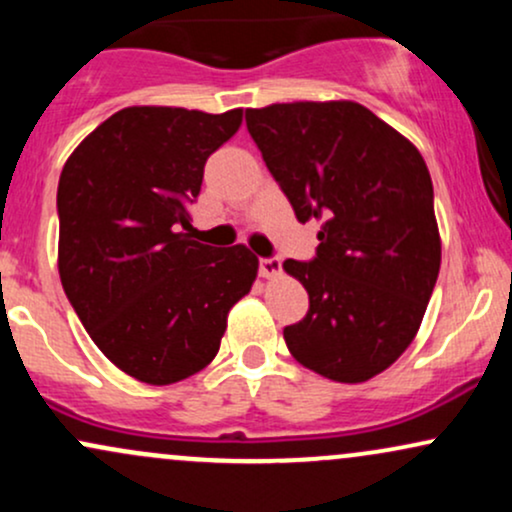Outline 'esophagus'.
Here are the masks:
<instances>
[{
    "label": "esophagus",
    "instance_id": "34e87169",
    "mask_svg": "<svg viewBox=\"0 0 512 512\" xmlns=\"http://www.w3.org/2000/svg\"><path fill=\"white\" fill-rule=\"evenodd\" d=\"M281 274V260L279 257H262L260 260V276L264 279H272V276Z\"/></svg>",
    "mask_w": 512,
    "mask_h": 512
}]
</instances>
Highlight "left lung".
Returning <instances> with one entry per match:
<instances>
[{"label":"left lung","instance_id":"left-lung-1","mask_svg":"<svg viewBox=\"0 0 512 512\" xmlns=\"http://www.w3.org/2000/svg\"><path fill=\"white\" fill-rule=\"evenodd\" d=\"M245 122L296 219L322 223L313 260L284 262L310 298L286 346L325 378L366 383L416 337L438 279L426 161L354 101L274 103Z\"/></svg>","mask_w":512,"mask_h":512}]
</instances>
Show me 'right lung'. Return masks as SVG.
<instances>
[{"label":"right lung","mask_w":512,"mask_h":512,"mask_svg":"<svg viewBox=\"0 0 512 512\" xmlns=\"http://www.w3.org/2000/svg\"><path fill=\"white\" fill-rule=\"evenodd\" d=\"M243 110L134 105L74 149L57 187V267L98 349L149 385H170L219 354L228 310L250 293L245 245L190 240L204 163L238 132Z\"/></svg>","instance_id":"right-lung-1"}]
</instances>
